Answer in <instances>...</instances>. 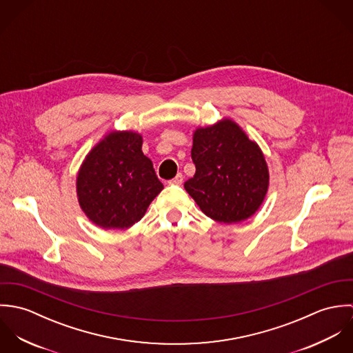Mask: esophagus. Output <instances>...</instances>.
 Returning <instances> with one entry per match:
<instances>
[{
	"mask_svg": "<svg viewBox=\"0 0 353 353\" xmlns=\"http://www.w3.org/2000/svg\"><path fill=\"white\" fill-rule=\"evenodd\" d=\"M170 185H182L183 183V175L178 174L175 178H172L171 181H168Z\"/></svg>",
	"mask_w": 353,
	"mask_h": 353,
	"instance_id": "34e87169",
	"label": "esophagus"
}]
</instances>
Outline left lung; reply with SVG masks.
<instances>
[{"instance_id":"left-lung-1","label":"left lung","mask_w":353,"mask_h":353,"mask_svg":"<svg viewBox=\"0 0 353 353\" xmlns=\"http://www.w3.org/2000/svg\"><path fill=\"white\" fill-rule=\"evenodd\" d=\"M196 174L185 189L202 212L224 224L252 217L266 197L269 168L259 145L231 118L193 132Z\"/></svg>"}]
</instances>
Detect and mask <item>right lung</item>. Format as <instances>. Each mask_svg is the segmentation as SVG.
<instances>
[{
	"instance_id": "add662e5",
	"label": "right lung",
	"mask_w": 353,
	"mask_h": 353,
	"mask_svg": "<svg viewBox=\"0 0 353 353\" xmlns=\"http://www.w3.org/2000/svg\"><path fill=\"white\" fill-rule=\"evenodd\" d=\"M143 136L133 130H111L84 157L76 193L81 210L104 230H125L141 220L163 190Z\"/></svg>"
}]
</instances>
